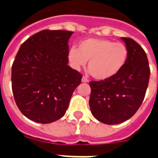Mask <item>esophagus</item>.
I'll list each match as a JSON object with an SVG mask.
<instances>
[{
  "label": "esophagus",
  "instance_id": "1",
  "mask_svg": "<svg viewBox=\"0 0 158 158\" xmlns=\"http://www.w3.org/2000/svg\"><path fill=\"white\" fill-rule=\"evenodd\" d=\"M82 82H83V83H88V82H89V79H87L86 77L83 76V78H82Z\"/></svg>",
  "mask_w": 158,
  "mask_h": 158
}]
</instances>
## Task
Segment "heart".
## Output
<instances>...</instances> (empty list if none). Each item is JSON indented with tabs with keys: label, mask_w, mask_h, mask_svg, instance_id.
<instances>
[{
	"label": "heart",
	"mask_w": 158,
	"mask_h": 158,
	"mask_svg": "<svg viewBox=\"0 0 158 158\" xmlns=\"http://www.w3.org/2000/svg\"><path fill=\"white\" fill-rule=\"evenodd\" d=\"M127 47L122 43L102 38H87L72 48L68 59L74 69H79L89 61L88 69L94 78L100 80L110 79L119 73L128 60Z\"/></svg>",
	"instance_id": "heart-1"
}]
</instances>
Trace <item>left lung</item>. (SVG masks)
I'll return each instance as SVG.
<instances>
[{
    "mask_svg": "<svg viewBox=\"0 0 158 158\" xmlns=\"http://www.w3.org/2000/svg\"><path fill=\"white\" fill-rule=\"evenodd\" d=\"M121 38L129 52L124 68L112 78L89 83L92 114L106 125L120 124L135 115L144 99L149 81L144 50L132 38Z\"/></svg>",
    "mask_w": 158,
    "mask_h": 158,
    "instance_id": "obj_1",
    "label": "left lung"
}]
</instances>
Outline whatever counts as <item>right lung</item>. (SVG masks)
<instances>
[{"label": "right lung", "instance_id": "obj_1", "mask_svg": "<svg viewBox=\"0 0 158 158\" xmlns=\"http://www.w3.org/2000/svg\"><path fill=\"white\" fill-rule=\"evenodd\" d=\"M71 31H40L20 46L11 69L15 103L29 120L48 124L65 114L82 74L68 65Z\"/></svg>", "mask_w": 158, "mask_h": 158}]
</instances>
